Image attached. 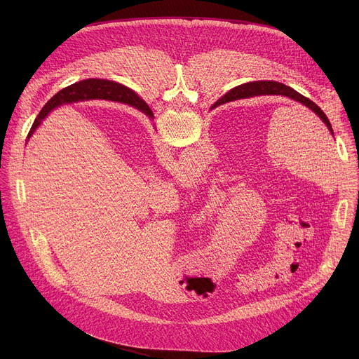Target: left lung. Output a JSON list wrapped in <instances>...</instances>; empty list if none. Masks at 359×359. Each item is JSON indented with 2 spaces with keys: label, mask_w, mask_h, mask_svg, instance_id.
I'll return each mask as SVG.
<instances>
[{
  "label": "left lung",
  "mask_w": 359,
  "mask_h": 359,
  "mask_svg": "<svg viewBox=\"0 0 359 359\" xmlns=\"http://www.w3.org/2000/svg\"><path fill=\"white\" fill-rule=\"evenodd\" d=\"M263 95H280V96H287V97H290V99H292L295 102H299L301 105L311 109L325 123V126L328 128V130L334 136V130H332V126H331L327 115L323 112V109L317 104H314L311 99L301 95L299 92L294 90L292 88H290V86H287L284 83L276 82V81H252V82L241 83V85L230 89L217 102H219V104H226V102H231V100H237V99H245V97H252V96H263ZM135 108L137 111L143 112L150 119L153 118L149 105L146 104V102L142 97H139L137 95H136V99H135Z\"/></svg>",
  "instance_id": "obj_1"
}]
</instances>
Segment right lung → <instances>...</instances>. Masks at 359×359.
Here are the masks:
<instances>
[{
    "mask_svg": "<svg viewBox=\"0 0 359 359\" xmlns=\"http://www.w3.org/2000/svg\"><path fill=\"white\" fill-rule=\"evenodd\" d=\"M89 97L115 100V102H121V104H126V105H130L135 108L136 95L133 93V90H130L129 88H126L121 83L104 81V79H86V81H81L74 85H69V86L64 88L62 90H60L55 96H53L46 102V105L42 108V111L34 121L32 128L27 136V140L32 136V133L36 130V128L42 123V121L48 116V114L50 111L58 108L62 104H72V102L85 100ZM151 115H153V112H151Z\"/></svg>",
    "mask_w": 359,
    "mask_h": 359,
    "instance_id": "add662e5",
    "label": "right lung"
}]
</instances>
